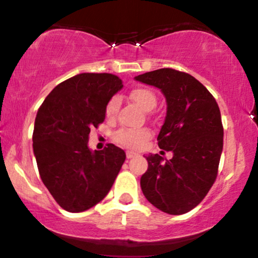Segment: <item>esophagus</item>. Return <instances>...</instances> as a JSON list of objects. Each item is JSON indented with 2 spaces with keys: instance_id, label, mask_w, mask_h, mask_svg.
Returning a JSON list of instances; mask_svg holds the SVG:
<instances>
[{
  "instance_id": "1",
  "label": "esophagus",
  "mask_w": 258,
  "mask_h": 258,
  "mask_svg": "<svg viewBox=\"0 0 258 258\" xmlns=\"http://www.w3.org/2000/svg\"><path fill=\"white\" fill-rule=\"evenodd\" d=\"M135 156H137V153H135V152H127L126 153L127 159H132V158H135Z\"/></svg>"
}]
</instances>
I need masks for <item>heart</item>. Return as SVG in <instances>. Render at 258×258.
I'll return each instance as SVG.
<instances>
[{
    "mask_svg": "<svg viewBox=\"0 0 258 258\" xmlns=\"http://www.w3.org/2000/svg\"><path fill=\"white\" fill-rule=\"evenodd\" d=\"M130 98L144 110H152L154 106L156 105L155 93L147 87H137L132 90L131 93H130ZM119 105L120 102L116 97L109 100L105 108L106 116H115L117 109H119ZM149 137L150 133L146 128H122L115 132L114 135V139L116 143L126 148H133V149L141 148L146 143L147 139H149Z\"/></svg>",
    "mask_w": 258,
    "mask_h": 258,
    "instance_id": "1",
    "label": "heart"
}]
</instances>
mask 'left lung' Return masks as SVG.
I'll return each mask as SVG.
<instances>
[{
	"label": "left lung",
	"mask_w": 258,
	"mask_h": 258,
	"mask_svg": "<svg viewBox=\"0 0 258 258\" xmlns=\"http://www.w3.org/2000/svg\"><path fill=\"white\" fill-rule=\"evenodd\" d=\"M135 79L164 93L167 112L158 144L173 153L166 161L159 154L146 156L142 191L156 209L183 215L199 205L217 177L223 149L220 108L205 86L186 73L164 68Z\"/></svg>",
	"instance_id": "obj_1"
}]
</instances>
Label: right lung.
<instances>
[{
    "label": "right lung",
    "mask_w": 258,
    "mask_h": 258,
    "mask_svg": "<svg viewBox=\"0 0 258 258\" xmlns=\"http://www.w3.org/2000/svg\"><path fill=\"white\" fill-rule=\"evenodd\" d=\"M121 88L112 74H79L55 86L38 109L32 135L38 172L65 211H86L104 199L125 162L114 144L88 148L91 130L104 121L106 104Z\"/></svg>",
    "instance_id": "add662e5"
}]
</instances>
